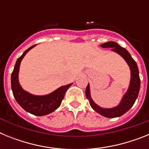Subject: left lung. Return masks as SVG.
Returning a JSON list of instances; mask_svg holds the SVG:
<instances>
[{
  "instance_id": "obj_1",
  "label": "left lung",
  "mask_w": 149,
  "mask_h": 149,
  "mask_svg": "<svg viewBox=\"0 0 149 149\" xmlns=\"http://www.w3.org/2000/svg\"><path fill=\"white\" fill-rule=\"evenodd\" d=\"M101 47H102V48H112V51L119 54L125 60V61L127 62V63L130 66V68H131V79L128 90L124 96L120 104L114 107V108L103 109L101 108L98 105H96L90 97L89 84L86 88V98L89 100V104L92 107V108L103 116L107 117V118H115V117L121 116L125 113L126 112L128 111L132 107L134 104L135 103V101L137 98L139 88H140L139 69H138V66L136 65V62L131 57L128 51L125 48L121 47L117 43L114 42H108L104 43V44L101 45Z\"/></svg>"
}]
</instances>
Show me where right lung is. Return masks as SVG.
Instances as JSON below:
<instances>
[{"mask_svg": "<svg viewBox=\"0 0 149 149\" xmlns=\"http://www.w3.org/2000/svg\"><path fill=\"white\" fill-rule=\"evenodd\" d=\"M34 46H36V45L26 50L23 54L17 60L11 75V86L13 95L18 104L30 113L41 116L51 113L58 108L64 98L65 92L69 86H71L72 84L61 86L51 94L44 96L33 95L23 90L18 83V76L19 66L24 56Z\"/></svg>", "mask_w": 149, "mask_h": 149, "instance_id": "obj_1", "label": "right lung"}]
</instances>
